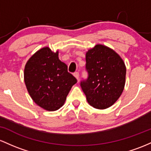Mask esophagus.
Wrapping results in <instances>:
<instances>
[{"label": "esophagus", "mask_w": 151, "mask_h": 151, "mask_svg": "<svg viewBox=\"0 0 151 151\" xmlns=\"http://www.w3.org/2000/svg\"><path fill=\"white\" fill-rule=\"evenodd\" d=\"M73 75L76 78H77V80L78 81L79 80V77H80V74H79V73L78 72H75V73H74Z\"/></svg>", "instance_id": "esophagus-1"}]
</instances>
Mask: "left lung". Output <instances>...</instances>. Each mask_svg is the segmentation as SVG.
<instances>
[{
    "label": "left lung",
    "mask_w": 151,
    "mask_h": 151,
    "mask_svg": "<svg viewBox=\"0 0 151 151\" xmlns=\"http://www.w3.org/2000/svg\"><path fill=\"white\" fill-rule=\"evenodd\" d=\"M87 78L81 87L88 103L98 109H106L119 98L126 81V68L121 58L112 49L96 45L86 53Z\"/></svg>",
    "instance_id": "left-lung-1"
}]
</instances>
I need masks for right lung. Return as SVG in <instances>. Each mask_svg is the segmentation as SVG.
<instances>
[{
  "instance_id": "1",
  "label": "right lung",
  "mask_w": 151,
  "mask_h": 151,
  "mask_svg": "<svg viewBox=\"0 0 151 151\" xmlns=\"http://www.w3.org/2000/svg\"><path fill=\"white\" fill-rule=\"evenodd\" d=\"M24 81L33 101L49 111H56L65 103L77 79L68 71L66 64L46 47L37 51L27 62Z\"/></svg>"
}]
</instances>
